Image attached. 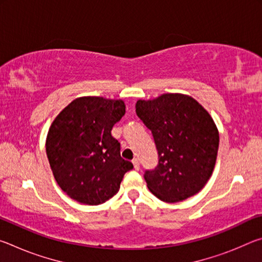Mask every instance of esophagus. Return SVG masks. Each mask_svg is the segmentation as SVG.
<instances>
[{
	"label": "esophagus",
	"mask_w": 262,
	"mask_h": 262,
	"mask_svg": "<svg viewBox=\"0 0 262 262\" xmlns=\"http://www.w3.org/2000/svg\"><path fill=\"white\" fill-rule=\"evenodd\" d=\"M133 165H134V168H135V170H139V168H140L139 159H137V158H134V159H133Z\"/></svg>",
	"instance_id": "34e87169"
}]
</instances>
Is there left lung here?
Here are the masks:
<instances>
[{
  "instance_id": "obj_1",
  "label": "left lung",
  "mask_w": 262,
  "mask_h": 262,
  "mask_svg": "<svg viewBox=\"0 0 262 262\" xmlns=\"http://www.w3.org/2000/svg\"><path fill=\"white\" fill-rule=\"evenodd\" d=\"M135 107L158 151L157 167L144 173L150 192L170 203L200 192L214 171L220 144L219 129L208 111L183 94L140 99Z\"/></svg>"
}]
</instances>
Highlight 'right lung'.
I'll return each instance as SVG.
<instances>
[{"mask_svg":"<svg viewBox=\"0 0 262 262\" xmlns=\"http://www.w3.org/2000/svg\"><path fill=\"white\" fill-rule=\"evenodd\" d=\"M125 113L121 99L79 97L52 122L47 158L57 185L73 200L90 206L104 203L118 193L123 176L133 168L111 135Z\"/></svg>","mask_w":262,"mask_h":262,"instance_id":"add662e5","label":"right lung"}]
</instances>
